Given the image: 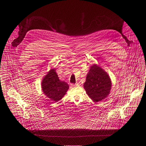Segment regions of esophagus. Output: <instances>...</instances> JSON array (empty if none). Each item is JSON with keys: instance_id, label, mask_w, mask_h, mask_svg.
Listing matches in <instances>:
<instances>
[{"instance_id": "obj_1", "label": "esophagus", "mask_w": 146, "mask_h": 146, "mask_svg": "<svg viewBox=\"0 0 146 146\" xmlns=\"http://www.w3.org/2000/svg\"><path fill=\"white\" fill-rule=\"evenodd\" d=\"M71 85H72V86H76L78 85V84H77V83H76V84H72Z\"/></svg>"}]
</instances>
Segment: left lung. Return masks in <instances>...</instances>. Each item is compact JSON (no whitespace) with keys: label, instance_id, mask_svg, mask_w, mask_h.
<instances>
[{"label":"left lung","instance_id":"1","mask_svg":"<svg viewBox=\"0 0 146 146\" xmlns=\"http://www.w3.org/2000/svg\"><path fill=\"white\" fill-rule=\"evenodd\" d=\"M84 89L89 98L95 102L105 99L110 93L112 83L108 74L97 64L90 67L86 75Z\"/></svg>","mask_w":146,"mask_h":146}]
</instances>
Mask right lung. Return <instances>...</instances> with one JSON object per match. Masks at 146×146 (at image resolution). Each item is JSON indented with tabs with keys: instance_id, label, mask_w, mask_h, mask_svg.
I'll list each match as a JSON object with an SVG mask.
<instances>
[{
	"instance_id": "right-lung-1",
	"label": "right lung",
	"mask_w": 146,
	"mask_h": 146,
	"mask_svg": "<svg viewBox=\"0 0 146 146\" xmlns=\"http://www.w3.org/2000/svg\"><path fill=\"white\" fill-rule=\"evenodd\" d=\"M41 88L44 95L51 101L57 102L66 95L69 86L59 79L55 68H51L42 79Z\"/></svg>"
}]
</instances>
